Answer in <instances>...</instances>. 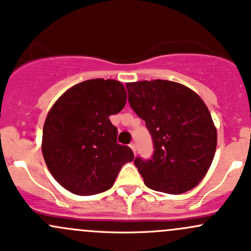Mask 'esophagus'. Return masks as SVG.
I'll return each instance as SVG.
<instances>
[{"label":"esophagus","instance_id":"34e87169","mask_svg":"<svg viewBox=\"0 0 251 251\" xmlns=\"http://www.w3.org/2000/svg\"><path fill=\"white\" fill-rule=\"evenodd\" d=\"M128 146H130V148L132 149L133 153L136 154V143H130V144H128Z\"/></svg>","mask_w":251,"mask_h":251}]
</instances>
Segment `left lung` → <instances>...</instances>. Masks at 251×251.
<instances>
[{
	"mask_svg": "<svg viewBox=\"0 0 251 251\" xmlns=\"http://www.w3.org/2000/svg\"><path fill=\"white\" fill-rule=\"evenodd\" d=\"M128 103L146 121L153 155L133 163L153 191L181 194L197 186L209 170L217 133L210 111L196 92L168 80L126 83Z\"/></svg>",
	"mask_w": 251,
	"mask_h": 251,
	"instance_id": "1",
	"label": "left lung"
}]
</instances>
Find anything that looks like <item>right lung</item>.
I'll use <instances>...</instances> for the list:
<instances>
[{"instance_id": "1", "label": "right lung", "mask_w": 251, "mask_h": 251, "mask_svg": "<svg viewBox=\"0 0 251 251\" xmlns=\"http://www.w3.org/2000/svg\"><path fill=\"white\" fill-rule=\"evenodd\" d=\"M126 91L116 80L92 78L63 93L48 113L42 154L55 181L77 196L111 188L123 165L133 160L130 147L116 142L109 116L125 107Z\"/></svg>"}]
</instances>
